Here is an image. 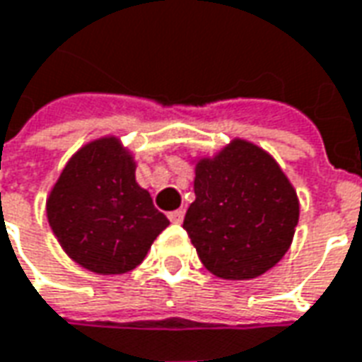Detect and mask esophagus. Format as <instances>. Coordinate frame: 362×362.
I'll return each mask as SVG.
<instances>
[{
    "label": "esophagus",
    "mask_w": 362,
    "mask_h": 362,
    "mask_svg": "<svg viewBox=\"0 0 362 362\" xmlns=\"http://www.w3.org/2000/svg\"><path fill=\"white\" fill-rule=\"evenodd\" d=\"M168 218L173 222V224H181V222H183V218H185V210L183 209L173 210V212H169Z\"/></svg>",
    "instance_id": "1"
}]
</instances>
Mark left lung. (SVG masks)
Masks as SVG:
<instances>
[{"instance_id": "8db88e82", "label": "left lung", "mask_w": 362, "mask_h": 362, "mask_svg": "<svg viewBox=\"0 0 362 362\" xmlns=\"http://www.w3.org/2000/svg\"><path fill=\"white\" fill-rule=\"evenodd\" d=\"M194 201L183 228L212 275L250 281L284 257L296 232V189L269 152L243 138L193 158Z\"/></svg>"}]
</instances>
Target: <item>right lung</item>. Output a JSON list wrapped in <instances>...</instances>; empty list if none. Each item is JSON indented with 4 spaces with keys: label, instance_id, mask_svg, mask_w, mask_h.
Returning <instances> with one entry per match:
<instances>
[{
    "label": "right lung",
    "instance_id": "right-lung-1",
    "mask_svg": "<svg viewBox=\"0 0 362 362\" xmlns=\"http://www.w3.org/2000/svg\"><path fill=\"white\" fill-rule=\"evenodd\" d=\"M46 218L66 255L97 275L136 269L169 226L136 183L134 153L101 136L71 156L46 197Z\"/></svg>",
    "mask_w": 362,
    "mask_h": 362
}]
</instances>
